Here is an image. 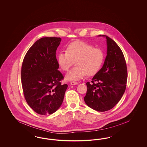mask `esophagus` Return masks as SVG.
Wrapping results in <instances>:
<instances>
[{
	"label": "esophagus",
	"instance_id": "esophagus-1",
	"mask_svg": "<svg viewBox=\"0 0 147 147\" xmlns=\"http://www.w3.org/2000/svg\"><path fill=\"white\" fill-rule=\"evenodd\" d=\"M70 84L71 85H77V84H78V83L76 82L72 81V82H70Z\"/></svg>",
	"mask_w": 147,
	"mask_h": 147
}]
</instances>
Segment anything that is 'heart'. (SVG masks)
Wrapping results in <instances>:
<instances>
[{"label": "heart", "mask_w": 147, "mask_h": 147, "mask_svg": "<svg viewBox=\"0 0 147 147\" xmlns=\"http://www.w3.org/2000/svg\"><path fill=\"white\" fill-rule=\"evenodd\" d=\"M104 54L102 49L93 47L87 42L78 41L69 45L66 52L57 55V63L63 71H68L74 62L76 67L65 75L68 81L79 80L86 76H91L98 73L103 63Z\"/></svg>", "instance_id": "heart-1"}]
</instances>
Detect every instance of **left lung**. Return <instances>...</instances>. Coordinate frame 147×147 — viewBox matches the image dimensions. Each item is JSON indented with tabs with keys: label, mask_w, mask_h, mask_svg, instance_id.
Wrapping results in <instances>:
<instances>
[{
	"label": "left lung",
	"mask_w": 147,
	"mask_h": 147,
	"mask_svg": "<svg viewBox=\"0 0 147 147\" xmlns=\"http://www.w3.org/2000/svg\"><path fill=\"white\" fill-rule=\"evenodd\" d=\"M98 36L106 39L107 56L91 84L86 83L88 89L84 100L93 110L104 112L112 109L122 97L126 90L127 70L123 54L117 44L107 36Z\"/></svg>",
	"instance_id": "1"
}]
</instances>
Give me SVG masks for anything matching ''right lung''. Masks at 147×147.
Listing matches in <instances>:
<instances>
[{
  "instance_id": "1",
  "label": "right lung",
  "mask_w": 147,
  "mask_h": 147,
  "mask_svg": "<svg viewBox=\"0 0 147 147\" xmlns=\"http://www.w3.org/2000/svg\"><path fill=\"white\" fill-rule=\"evenodd\" d=\"M60 37H43L30 47L21 67V82L25 100L35 112L51 115L61 107L68 85H62V74L56 53Z\"/></svg>"
}]
</instances>
